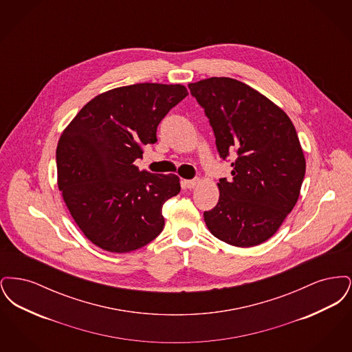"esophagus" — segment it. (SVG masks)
<instances>
[{
	"mask_svg": "<svg viewBox=\"0 0 352 352\" xmlns=\"http://www.w3.org/2000/svg\"><path fill=\"white\" fill-rule=\"evenodd\" d=\"M198 184V179H184L182 184H184L186 188H194Z\"/></svg>",
	"mask_w": 352,
	"mask_h": 352,
	"instance_id": "34e87169",
	"label": "esophagus"
}]
</instances>
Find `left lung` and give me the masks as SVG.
<instances>
[{"mask_svg": "<svg viewBox=\"0 0 352 352\" xmlns=\"http://www.w3.org/2000/svg\"><path fill=\"white\" fill-rule=\"evenodd\" d=\"M215 134L232 178L219 179L218 204L204 211L210 232L234 247H254L277 232L298 201L306 162L296 128L284 111L231 78L188 84Z\"/></svg>", "mask_w": 352, "mask_h": 352, "instance_id": "obj_1", "label": "left lung"}]
</instances>
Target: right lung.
<instances>
[{
  "label": "right lung",
  "mask_w": 352,
  "mask_h": 352,
  "mask_svg": "<svg viewBox=\"0 0 352 352\" xmlns=\"http://www.w3.org/2000/svg\"><path fill=\"white\" fill-rule=\"evenodd\" d=\"M187 95L181 84L118 87L87 102L60 135L59 190L78 227L101 250L135 251L162 232V206L181 191L179 178L140 171L133 162Z\"/></svg>",
  "instance_id": "obj_1"
}]
</instances>
